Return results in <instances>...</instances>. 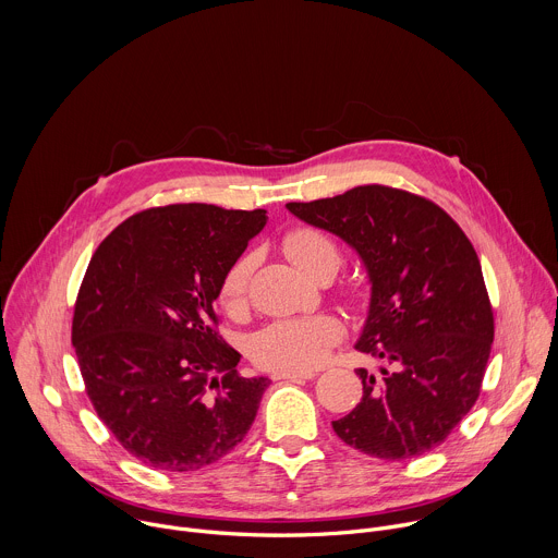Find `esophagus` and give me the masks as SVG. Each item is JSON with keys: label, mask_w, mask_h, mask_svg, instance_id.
Instances as JSON below:
<instances>
[{"label": "esophagus", "mask_w": 558, "mask_h": 558, "mask_svg": "<svg viewBox=\"0 0 558 558\" xmlns=\"http://www.w3.org/2000/svg\"><path fill=\"white\" fill-rule=\"evenodd\" d=\"M274 379H287V381H302V379H313L315 373H274Z\"/></svg>", "instance_id": "1"}]
</instances>
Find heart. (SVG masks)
I'll return each mask as SVG.
<instances>
[{"mask_svg": "<svg viewBox=\"0 0 558 558\" xmlns=\"http://www.w3.org/2000/svg\"><path fill=\"white\" fill-rule=\"evenodd\" d=\"M282 250L293 265L311 278L327 267L338 271L342 260L340 247L331 238L311 227L291 229L282 238ZM250 276V256H241L229 265L218 289V298L225 308L235 311L245 304ZM340 338L342 325L333 315L282 317V320H274L252 336L250 357L271 373H306L329 357V351Z\"/></svg>", "mask_w": 558, "mask_h": 558, "instance_id": "obj_1", "label": "heart"}]
</instances>
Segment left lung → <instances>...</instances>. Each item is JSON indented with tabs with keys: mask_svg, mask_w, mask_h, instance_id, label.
<instances>
[{
	"mask_svg": "<svg viewBox=\"0 0 558 558\" xmlns=\"http://www.w3.org/2000/svg\"><path fill=\"white\" fill-rule=\"evenodd\" d=\"M357 254L371 298L355 349L362 400L336 435L364 454L402 461L439 446L480 397L495 338L480 258L435 203L384 185L287 203Z\"/></svg>",
	"mask_w": 558,
	"mask_h": 558,
	"instance_id": "1",
	"label": "left lung"
}]
</instances>
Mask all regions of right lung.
<instances>
[{"label":"right lung","mask_w":558,"mask_h":558,"mask_svg":"<svg viewBox=\"0 0 558 558\" xmlns=\"http://www.w3.org/2000/svg\"><path fill=\"white\" fill-rule=\"evenodd\" d=\"M265 225V209L168 205L130 216L97 247L72 347L97 415L138 461L201 470L252 428L269 377L238 375L214 300Z\"/></svg>","instance_id":"right-lung-1"}]
</instances>
